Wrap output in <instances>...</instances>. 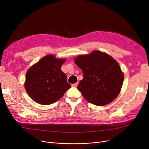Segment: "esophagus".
<instances>
[{
  "mask_svg": "<svg viewBox=\"0 0 149 149\" xmlns=\"http://www.w3.org/2000/svg\"><path fill=\"white\" fill-rule=\"evenodd\" d=\"M78 83L77 82V83H74V84H72L71 86H73V87H76V86H78Z\"/></svg>",
  "mask_w": 149,
  "mask_h": 149,
  "instance_id": "34e87169",
  "label": "esophagus"
}]
</instances>
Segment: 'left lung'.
I'll list each match as a JSON object with an SVG mask.
<instances>
[{
    "mask_svg": "<svg viewBox=\"0 0 149 149\" xmlns=\"http://www.w3.org/2000/svg\"><path fill=\"white\" fill-rule=\"evenodd\" d=\"M74 62L81 69L83 79L78 89L90 103L104 106L119 95L124 81V74L113 58L100 51L79 55Z\"/></svg>",
    "mask_w": 149,
    "mask_h": 149,
    "instance_id": "1",
    "label": "left lung"
}]
</instances>
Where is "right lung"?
I'll list each match as a JSON object with an SVG mask.
<instances>
[{
    "label": "right lung",
    "mask_w": 149,
    "mask_h": 149,
    "mask_svg": "<svg viewBox=\"0 0 149 149\" xmlns=\"http://www.w3.org/2000/svg\"><path fill=\"white\" fill-rule=\"evenodd\" d=\"M65 59L48 55L31 66L26 73L25 88L32 100L42 105L56 102L71 88L61 70Z\"/></svg>",
    "instance_id": "obj_1"
}]
</instances>
